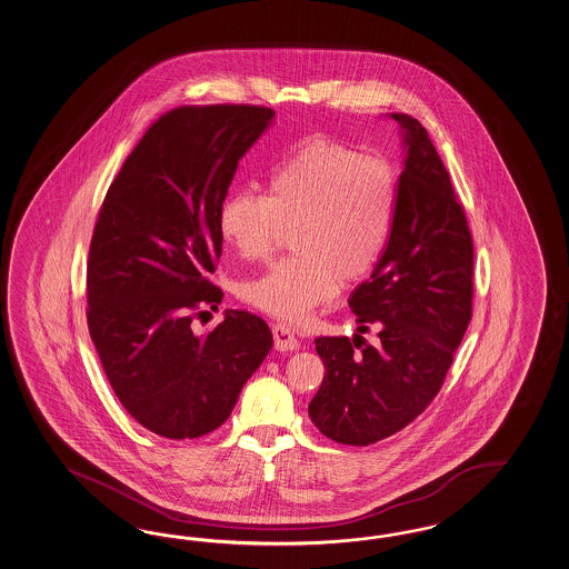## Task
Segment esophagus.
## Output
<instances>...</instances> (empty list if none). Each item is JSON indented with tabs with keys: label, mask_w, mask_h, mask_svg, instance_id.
<instances>
[{
	"label": "esophagus",
	"mask_w": 569,
	"mask_h": 569,
	"mask_svg": "<svg viewBox=\"0 0 569 569\" xmlns=\"http://www.w3.org/2000/svg\"><path fill=\"white\" fill-rule=\"evenodd\" d=\"M273 341H276V348L279 352H293V350L300 348V341L293 336L290 325H273Z\"/></svg>",
	"instance_id": "obj_1"
}]
</instances>
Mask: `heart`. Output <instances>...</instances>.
Here are the masks:
<instances>
[{
	"label": "heart",
	"instance_id": "obj_1",
	"mask_svg": "<svg viewBox=\"0 0 569 569\" xmlns=\"http://www.w3.org/2000/svg\"><path fill=\"white\" fill-rule=\"evenodd\" d=\"M396 216L389 166L327 140L308 142L273 171L267 194L236 190L217 213L223 242L246 261L273 252L292 230L296 254L240 283L248 305L302 323L383 257Z\"/></svg>",
	"mask_w": 569,
	"mask_h": 569
}]
</instances>
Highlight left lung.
I'll list each match as a JSON object with an SVG mask.
<instances>
[{
	"label": "left lung",
	"mask_w": 569,
	"mask_h": 569,
	"mask_svg": "<svg viewBox=\"0 0 569 569\" xmlns=\"http://www.w3.org/2000/svg\"><path fill=\"white\" fill-rule=\"evenodd\" d=\"M403 132V171L383 257L350 308L362 336L317 338L323 383L308 415L325 437L370 446L408 427L439 393L472 319L475 246L463 207L422 123Z\"/></svg>",
	"instance_id": "1"
}]
</instances>
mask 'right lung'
<instances>
[{
	"label": "right lung",
	"mask_w": 569,
	"mask_h": 569,
	"mask_svg": "<svg viewBox=\"0 0 569 569\" xmlns=\"http://www.w3.org/2000/svg\"><path fill=\"white\" fill-rule=\"evenodd\" d=\"M257 106H184L144 132L109 186L87 264V321L109 385L130 416L168 439L221 427L273 346L269 325L226 310L192 331L223 292L217 213L238 161L273 122Z\"/></svg>",
	"instance_id": "add662e5"
}]
</instances>
